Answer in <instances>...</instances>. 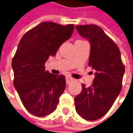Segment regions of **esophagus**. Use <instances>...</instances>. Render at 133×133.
Wrapping results in <instances>:
<instances>
[{
  "label": "esophagus",
  "instance_id": "esophagus-1",
  "mask_svg": "<svg viewBox=\"0 0 133 133\" xmlns=\"http://www.w3.org/2000/svg\"><path fill=\"white\" fill-rule=\"evenodd\" d=\"M74 78L71 77H66V83L67 84H70L71 82L74 81Z\"/></svg>",
  "mask_w": 133,
  "mask_h": 133
}]
</instances>
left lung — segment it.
<instances>
[{
    "label": "left lung",
    "mask_w": 133,
    "mask_h": 133,
    "mask_svg": "<svg viewBox=\"0 0 133 133\" xmlns=\"http://www.w3.org/2000/svg\"><path fill=\"white\" fill-rule=\"evenodd\" d=\"M76 29L90 43L89 66L96 70L91 87L82 85V90L74 98L77 114L87 121H96L113 105L122 89L125 67L117 45L96 25H77Z\"/></svg>",
    "instance_id": "obj_1"
}]
</instances>
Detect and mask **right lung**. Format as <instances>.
I'll return each mask as SVG.
<instances>
[{
  "label": "right lung",
  "instance_id": "add662e5",
  "mask_svg": "<svg viewBox=\"0 0 133 133\" xmlns=\"http://www.w3.org/2000/svg\"><path fill=\"white\" fill-rule=\"evenodd\" d=\"M74 27L43 22L20 40L12 60L13 84L24 107L33 115L43 117L56 109L65 88V77L50 74L45 62L70 38Z\"/></svg>",
  "mask_w": 133,
  "mask_h": 133
}]
</instances>
